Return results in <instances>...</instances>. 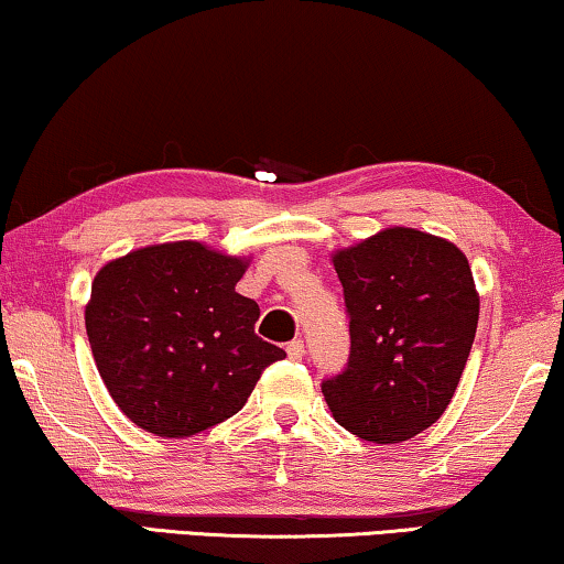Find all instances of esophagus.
Masks as SVG:
<instances>
[{"mask_svg":"<svg viewBox=\"0 0 564 564\" xmlns=\"http://www.w3.org/2000/svg\"><path fill=\"white\" fill-rule=\"evenodd\" d=\"M285 352H289L291 360H301L304 358V343H301V339H293V343L285 347Z\"/></svg>","mask_w":564,"mask_h":564,"instance_id":"esophagus-1","label":"esophagus"}]
</instances>
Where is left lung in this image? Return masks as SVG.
<instances>
[{
  "mask_svg": "<svg viewBox=\"0 0 564 564\" xmlns=\"http://www.w3.org/2000/svg\"><path fill=\"white\" fill-rule=\"evenodd\" d=\"M350 316V360L322 383L339 426L406 442L437 422L463 378L480 299L463 250L388 227L332 256Z\"/></svg>",
  "mask_w": 564,
  "mask_h": 564,
  "instance_id": "1",
  "label": "left lung"
}]
</instances>
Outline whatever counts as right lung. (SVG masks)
<instances>
[{
	"label": "right lung",
	"mask_w": 564,
	"mask_h": 564,
	"mask_svg": "<svg viewBox=\"0 0 564 564\" xmlns=\"http://www.w3.org/2000/svg\"><path fill=\"white\" fill-rule=\"evenodd\" d=\"M248 260L181 240L127 252L94 275L86 335L122 414L155 437H192L237 414L285 352L256 335L235 291Z\"/></svg>",
	"instance_id": "1"
}]
</instances>
